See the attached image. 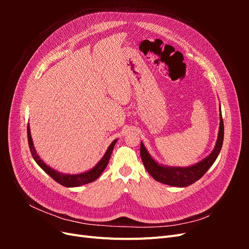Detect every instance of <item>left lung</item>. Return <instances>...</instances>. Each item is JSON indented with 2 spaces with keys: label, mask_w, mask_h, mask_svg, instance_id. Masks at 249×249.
<instances>
[{
  "label": "left lung",
  "mask_w": 249,
  "mask_h": 249,
  "mask_svg": "<svg viewBox=\"0 0 249 249\" xmlns=\"http://www.w3.org/2000/svg\"><path fill=\"white\" fill-rule=\"evenodd\" d=\"M219 118V132H218L217 141L212 153L208 157H206L205 159L195 163L194 165H191V166H167V165L158 163L154 158L150 156L147 148L143 144V142H141L140 156L146 171L156 180H158V182L173 187H187L196 182V180H198L203 175H205L208 169L214 164L221 150L224 135L221 110Z\"/></svg>",
  "instance_id": "8db88e82"
}]
</instances>
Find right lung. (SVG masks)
Returning <instances> with one entry per match:
<instances>
[{"instance_id":"obj_1","label":"right lung","mask_w":249,"mask_h":249,"mask_svg":"<svg viewBox=\"0 0 249 249\" xmlns=\"http://www.w3.org/2000/svg\"><path fill=\"white\" fill-rule=\"evenodd\" d=\"M28 142H29V147L30 150H31V154L33 159L35 160V162L38 164V166L43 170L46 171L48 175L54 178L57 183H59L60 185H62L64 187H79L82 185H85L88 183H91L93 180H95L96 178H99V177L102 175V172L105 170V168L107 167V165L109 163L111 154L113 152V148H114L115 143L117 141V139L113 140V142L109 145V147L107 148L106 153L103 156L102 159L97 162V164L95 165L94 167H92L91 169H89L87 171H84L82 173H77V175H71V173H62L60 171L55 170L54 168L50 167L49 165H47L44 163L40 157L37 154L36 149L34 147L33 144V140L31 137V131H30V124H28Z\"/></svg>"}]
</instances>
